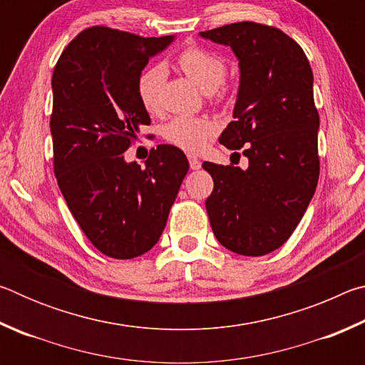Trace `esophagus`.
Instances as JSON below:
<instances>
[{
	"mask_svg": "<svg viewBox=\"0 0 365 365\" xmlns=\"http://www.w3.org/2000/svg\"><path fill=\"white\" fill-rule=\"evenodd\" d=\"M188 163H190V169H193V170L201 169V160L197 159V158H195V156H188Z\"/></svg>",
	"mask_w": 365,
	"mask_h": 365,
	"instance_id": "esophagus-1",
	"label": "esophagus"
}]
</instances>
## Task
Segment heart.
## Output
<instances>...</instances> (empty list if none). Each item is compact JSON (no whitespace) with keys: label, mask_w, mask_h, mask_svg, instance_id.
Returning <instances> with one entry per match:
<instances>
[{"label":"heart","mask_w":365,"mask_h":365,"mask_svg":"<svg viewBox=\"0 0 365 365\" xmlns=\"http://www.w3.org/2000/svg\"><path fill=\"white\" fill-rule=\"evenodd\" d=\"M177 64L202 91L211 93L225 80L227 63L219 53L202 46H190L178 54ZM165 80L163 64L148 66L137 78L138 100L146 110L159 109L160 90ZM217 133V123L209 117L178 115L163 127V137L168 143L188 153H200Z\"/></svg>","instance_id":"b5f03b06"}]
</instances>
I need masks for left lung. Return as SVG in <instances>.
Returning a JSON list of instances; mask_svg holds the SVG:
<instances>
[{
	"mask_svg": "<svg viewBox=\"0 0 365 365\" xmlns=\"http://www.w3.org/2000/svg\"><path fill=\"white\" fill-rule=\"evenodd\" d=\"M200 35L230 46L240 61L235 120L219 141L243 148L250 160L246 170L202 164L214 180L206 200L212 232L237 255H269L292 237L317 187L312 69L298 43L264 24L245 21Z\"/></svg>",
	"mask_w": 365,
	"mask_h": 365,
	"instance_id": "1",
	"label": "left lung"
}]
</instances>
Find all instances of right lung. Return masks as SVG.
Segmentation results:
<instances>
[{"label":"right lung","instance_id":"add662e5","mask_svg":"<svg viewBox=\"0 0 365 365\" xmlns=\"http://www.w3.org/2000/svg\"><path fill=\"white\" fill-rule=\"evenodd\" d=\"M172 41L90 27L53 72L54 175L86 238L114 259L141 256L158 243L188 172L187 156L172 145L153 148L145 168L123 156L151 123L137 78Z\"/></svg>","mask_w":365,"mask_h":365}]
</instances>
